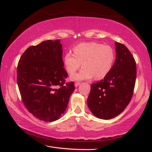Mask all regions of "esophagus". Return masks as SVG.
<instances>
[{
	"mask_svg": "<svg viewBox=\"0 0 152 152\" xmlns=\"http://www.w3.org/2000/svg\"><path fill=\"white\" fill-rule=\"evenodd\" d=\"M80 84V82H76L75 84H74V86H75V87H78Z\"/></svg>",
	"mask_w": 152,
	"mask_h": 152,
	"instance_id": "34e87169",
	"label": "esophagus"
}]
</instances>
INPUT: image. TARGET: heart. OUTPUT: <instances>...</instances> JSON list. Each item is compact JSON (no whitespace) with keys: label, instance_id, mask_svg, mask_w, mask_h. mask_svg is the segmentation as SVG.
<instances>
[{"label":"heart","instance_id":"heart-1","mask_svg":"<svg viewBox=\"0 0 152 152\" xmlns=\"http://www.w3.org/2000/svg\"><path fill=\"white\" fill-rule=\"evenodd\" d=\"M74 54L66 53L64 57L67 72L72 74L79 69L82 63L83 69L74 74V80L101 79L110 72L115 61V52L110 46L96 42L81 43L74 48Z\"/></svg>","mask_w":152,"mask_h":152}]
</instances>
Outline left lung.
Wrapping results in <instances>:
<instances>
[{
  "instance_id": "1",
  "label": "left lung",
  "mask_w": 152,
  "mask_h": 152,
  "mask_svg": "<svg viewBox=\"0 0 152 152\" xmlns=\"http://www.w3.org/2000/svg\"><path fill=\"white\" fill-rule=\"evenodd\" d=\"M116 59L107 75L92 83L88 105L93 114L103 119L120 114L133 95L137 77L136 62L124 44L115 42Z\"/></svg>"
}]
</instances>
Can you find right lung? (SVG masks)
<instances>
[{
    "label": "right lung",
    "instance_id": "right-lung-1",
    "mask_svg": "<svg viewBox=\"0 0 152 152\" xmlns=\"http://www.w3.org/2000/svg\"><path fill=\"white\" fill-rule=\"evenodd\" d=\"M62 44L59 40L32 46L20 57L17 82L23 102L34 117L53 121L64 114L75 87L65 82Z\"/></svg>",
    "mask_w": 152,
    "mask_h": 152
}]
</instances>
